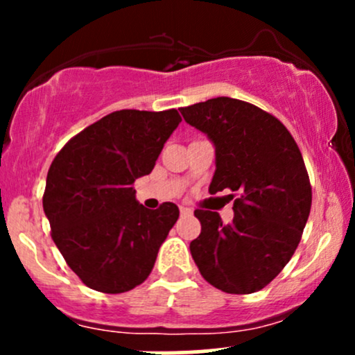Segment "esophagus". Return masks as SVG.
<instances>
[{
  "label": "esophagus",
  "mask_w": 355,
  "mask_h": 355,
  "mask_svg": "<svg viewBox=\"0 0 355 355\" xmlns=\"http://www.w3.org/2000/svg\"><path fill=\"white\" fill-rule=\"evenodd\" d=\"M180 214L182 215H190L191 209H189V207H180Z\"/></svg>",
  "instance_id": "1"
}]
</instances>
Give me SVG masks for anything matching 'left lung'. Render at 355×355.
Listing matches in <instances>:
<instances>
[{
  "mask_svg": "<svg viewBox=\"0 0 355 355\" xmlns=\"http://www.w3.org/2000/svg\"><path fill=\"white\" fill-rule=\"evenodd\" d=\"M180 113L215 145L210 193H239L230 223L217 211L195 210L202 232L191 257L203 279L227 294L260 291L292 259L311 214L302 153L282 121L247 101L218 96Z\"/></svg>",
  "mask_w": 355,
  "mask_h": 355,
  "instance_id": "left-lung-1",
  "label": "left lung"
}]
</instances>
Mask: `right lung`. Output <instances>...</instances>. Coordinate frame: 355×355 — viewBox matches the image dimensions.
I'll return each instance as SVG.
<instances>
[{"instance_id": "add662e5", "label": "right lung", "mask_w": 355, "mask_h": 355, "mask_svg": "<svg viewBox=\"0 0 355 355\" xmlns=\"http://www.w3.org/2000/svg\"><path fill=\"white\" fill-rule=\"evenodd\" d=\"M182 121L165 112L120 110L68 141L48 170L43 209L68 267L93 291L121 294L145 282L178 207L148 210L133 183L148 175Z\"/></svg>"}]
</instances>
